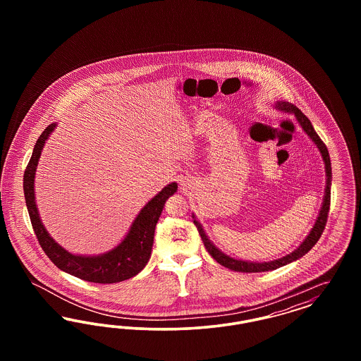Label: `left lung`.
Listing matches in <instances>:
<instances>
[{"label":"left lung","instance_id":"obj_1","mask_svg":"<svg viewBox=\"0 0 361 361\" xmlns=\"http://www.w3.org/2000/svg\"><path fill=\"white\" fill-rule=\"evenodd\" d=\"M276 109L283 111L286 114H293L298 123L300 124V127L303 128V131L309 135L310 139L317 145L319 153L322 154L324 162H325V172H326V188H325V196H324V203L321 207L319 215L317 218V222L314 224V227L311 228L309 235L306 237V240L300 243V246L298 249H295L292 253L284 256V257L274 259L269 262H250V261H243V259H235V258L230 257L227 255H224L222 250H219L211 240H208V237L203 230V226L199 224L193 215V224L197 227V231L203 240V243L206 246L207 252L216 259V262H219L221 265H224L226 268L231 269V271H237V272H243V274H253V272H268V271H274L280 267H284L287 264H290L292 261H296L298 258L303 257L307 252L311 250V247L318 242L321 238L325 226L327 222V212L330 208V187H331V164H330V157L327 152L326 145L321 140V137H318V134L315 133L311 121L307 119L306 115L302 114V111L299 108H296L293 104L288 102H277L275 105Z\"/></svg>","mask_w":361,"mask_h":361}]
</instances>
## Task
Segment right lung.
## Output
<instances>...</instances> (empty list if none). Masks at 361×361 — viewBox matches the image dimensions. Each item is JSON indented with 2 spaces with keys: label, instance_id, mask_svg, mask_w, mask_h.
Instances as JSON below:
<instances>
[{
  "label": "right lung",
  "instance_id": "add662e5",
  "mask_svg": "<svg viewBox=\"0 0 361 361\" xmlns=\"http://www.w3.org/2000/svg\"><path fill=\"white\" fill-rule=\"evenodd\" d=\"M55 127V123L50 124L36 140L32 157L27 165L23 180L25 203L36 238L47 257L61 271L78 279L90 283L111 284L134 277L146 267L150 258L154 240L155 224L161 216L168 197L177 190V184L172 183L166 185L140 209L134 224H131L130 231L116 247L99 256L71 255L59 243L52 240L51 235L40 221L35 202V172L43 146Z\"/></svg>",
  "mask_w": 361,
  "mask_h": 361
}]
</instances>
